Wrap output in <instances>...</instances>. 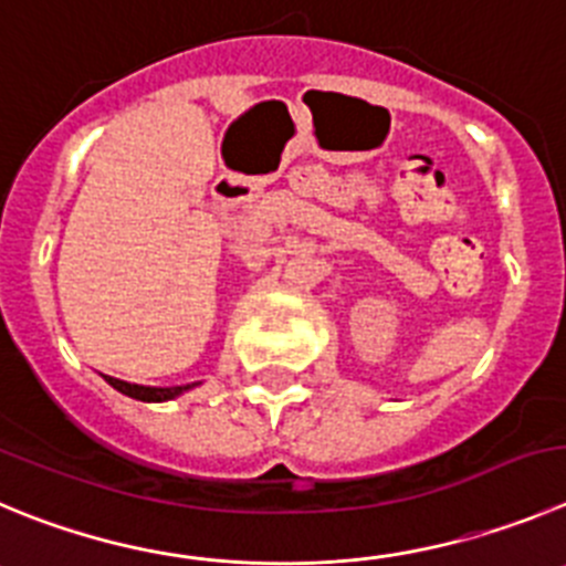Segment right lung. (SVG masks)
Segmentation results:
<instances>
[{
  "mask_svg": "<svg viewBox=\"0 0 566 566\" xmlns=\"http://www.w3.org/2000/svg\"><path fill=\"white\" fill-rule=\"evenodd\" d=\"M105 382H108L111 388L119 390V394L130 396V399H139V402H170V399H176V396L187 394V390H192L195 385H200V382H192V385H172V388H150V385L125 382V379H116V377H105Z\"/></svg>",
  "mask_w": 566,
  "mask_h": 566,
  "instance_id": "add662e5",
  "label": "right lung"
}]
</instances>
